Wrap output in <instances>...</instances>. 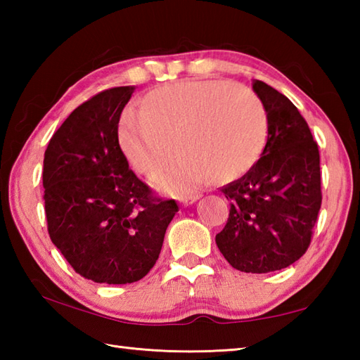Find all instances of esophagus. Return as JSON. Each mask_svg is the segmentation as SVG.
I'll return each mask as SVG.
<instances>
[{"label": "esophagus", "mask_w": 360, "mask_h": 360, "mask_svg": "<svg viewBox=\"0 0 360 360\" xmlns=\"http://www.w3.org/2000/svg\"><path fill=\"white\" fill-rule=\"evenodd\" d=\"M201 198V195H190V196H181L179 198V202L182 204V205H190V204H193V202H196L198 200H200Z\"/></svg>", "instance_id": "obj_1"}]
</instances>
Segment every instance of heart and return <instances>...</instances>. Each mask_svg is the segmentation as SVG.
I'll use <instances>...</instances> for the list:
<instances>
[{
	"mask_svg": "<svg viewBox=\"0 0 360 360\" xmlns=\"http://www.w3.org/2000/svg\"><path fill=\"white\" fill-rule=\"evenodd\" d=\"M141 114L120 117V150L137 173L156 176L162 192H186L196 182H232L257 164L266 143L267 116L254 91L229 82H176L148 91Z\"/></svg>",
	"mask_w": 360,
	"mask_h": 360,
	"instance_id": "obj_1",
	"label": "heart"
}]
</instances>
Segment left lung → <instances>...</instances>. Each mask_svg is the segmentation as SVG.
Returning <instances> with one entry per match:
<instances>
[{
    "mask_svg": "<svg viewBox=\"0 0 360 360\" xmlns=\"http://www.w3.org/2000/svg\"><path fill=\"white\" fill-rule=\"evenodd\" d=\"M252 89L267 116V142L250 170L221 192L231 201L217 246L232 267L266 274L307 252L322 205L320 155L297 106L264 82Z\"/></svg>",
    "mask_w": 360,
    "mask_h": 360,
    "instance_id": "8db88e82",
    "label": "left lung"
}]
</instances>
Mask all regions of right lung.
<instances>
[{"instance_id": "1", "label": "right lung", "mask_w": 360, "mask_h": 360, "mask_svg": "<svg viewBox=\"0 0 360 360\" xmlns=\"http://www.w3.org/2000/svg\"><path fill=\"white\" fill-rule=\"evenodd\" d=\"M134 86L102 91L51 137L43 160L51 241L82 277L106 285L143 278L178 204L153 196L120 150V114Z\"/></svg>"}]
</instances>
